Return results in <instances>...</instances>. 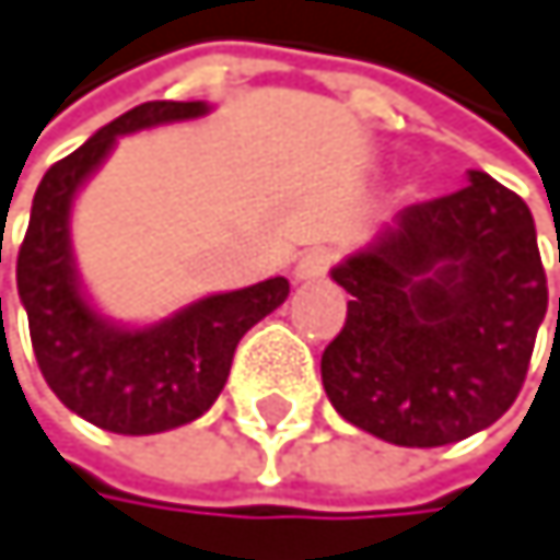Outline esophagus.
Masks as SVG:
<instances>
[{
    "label": "esophagus",
    "instance_id": "1",
    "mask_svg": "<svg viewBox=\"0 0 560 560\" xmlns=\"http://www.w3.org/2000/svg\"><path fill=\"white\" fill-rule=\"evenodd\" d=\"M328 268H331V252L312 248V252H305V255L299 258L295 278H299V282H322V278L328 275Z\"/></svg>",
    "mask_w": 560,
    "mask_h": 560
}]
</instances>
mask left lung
<instances>
[{"label": "left lung", "mask_w": 560, "mask_h": 560, "mask_svg": "<svg viewBox=\"0 0 560 560\" xmlns=\"http://www.w3.org/2000/svg\"><path fill=\"white\" fill-rule=\"evenodd\" d=\"M351 295L322 354L335 411L382 442L438 448L494 424L548 312L532 209L485 172L398 212L331 268ZM560 322V299H558Z\"/></svg>", "instance_id": "obj_1"}]
</instances>
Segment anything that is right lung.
<instances>
[{
  "label": "right lung",
  "instance_id": "add662e5",
  "mask_svg": "<svg viewBox=\"0 0 560 560\" xmlns=\"http://www.w3.org/2000/svg\"><path fill=\"white\" fill-rule=\"evenodd\" d=\"M206 102H145L56 162L32 198L15 261L35 362L56 398L115 434H159L202 418L229 382L242 335L289 299V278L198 299L145 328L115 325L79 289L69 215L118 136L206 115ZM2 258V255H0Z\"/></svg>",
  "mask_w": 560,
  "mask_h": 560
}]
</instances>
